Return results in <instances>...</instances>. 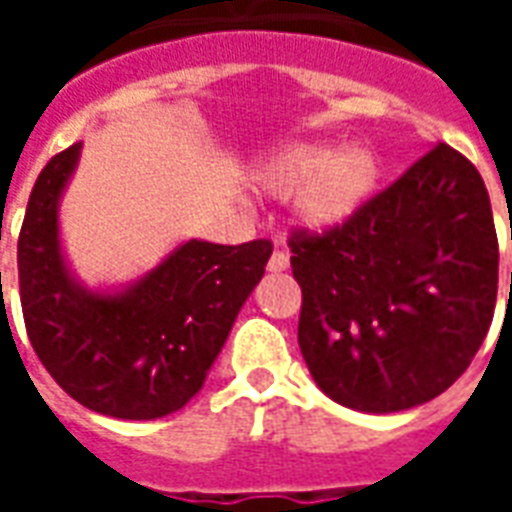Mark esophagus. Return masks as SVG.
Masks as SVG:
<instances>
[{
  "label": "esophagus",
  "instance_id": "esophagus-1",
  "mask_svg": "<svg viewBox=\"0 0 512 512\" xmlns=\"http://www.w3.org/2000/svg\"><path fill=\"white\" fill-rule=\"evenodd\" d=\"M288 268H290L288 252H282V249H277L274 255L268 257V271H274V274H279V271H288Z\"/></svg>",
  "mask_w": 512,
  "mask_h": 512
}]
</instances>
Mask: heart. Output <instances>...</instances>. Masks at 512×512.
I'll return each instance as SVG.
<instances>
[{
    "label": "heart",
    "instance_id": "1",
    "mask_svg": "<svg viewBox=\"0 0 512 512\" xmlns=\"http://www.w3.org/2000/svg\"><path fill=\"white\" fill-rule=\"evenodd\" d=\"M381 178L376 153L365 145L304 139L266 156L255 169V186L274 200H293L296 222L312 233H332L362 211Z\"/></svg>",
    "mask_w": 512,
    "mask_h": 512
}]
</instances>
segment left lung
<instances>
[{"label":"left lung","mask_w":512,"mask_h":512,"mask_svg":"<svg viewBox=\"0 0 512 512\" xmlns=\"http://www.w3.org/2000/svg\"><path fill=\"white\" fill-rule=\"evenodd\" d=\"M299 348L334 403L395 414L458 381L496 307L499 246L472 161L436 145L326 235H293Z\"/></svg>","instance_id":"left-lung-1"}]
</instances>
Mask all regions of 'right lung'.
<instances>
[{"label":"right lung","mask_w":512,"mask_h":512,"mask_svg":"<svg viewBox=\"0 0 512 512\" xmlns=\"http://www.w3.org/2000/svg\"><path fill=\"white\" fill-rule=\"evenodd\" d=\"M79 158L82 142L62 150L29 194L18 235L29 343L82 406L117 419L167 417L205 384L266 274L271 241L224 246L189 238L145 274L93 288L76 277L60 235V205Z\"/></svg>","instance_id":"obj_1"}]
</instances>
